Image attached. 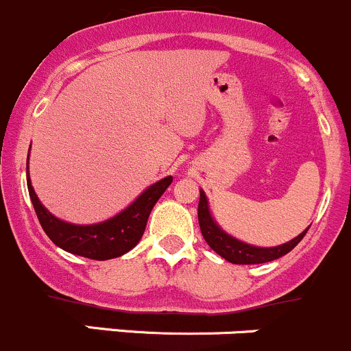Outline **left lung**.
Here are the masks:
<instances>
[{"mask_svg": "<svg viewBox=\"0 0 351 351\" xmlns=\"http://www.w3.org/2000/svg\"><path fill=\"white\" fill-rule=\"evenodd\" d=\"M197 220H199L201 234H203L208 245H210L218 256L227 259L228 263H234V265H261V263L275 261V259L289 254L295 245L304 239V235L307 234L308 230L307 227L300 235H297V237L292 239L290 242L276 245V247H256V245L245 244V242L237 241V239L228 235L227 232H223L218 227L217 221L211 217L206 194H204L203 191H199Z\"/></svg>", "mask_w": 351, "mask_h": 351, "instance_id": "1", "label": "left lung"}]
</instances>
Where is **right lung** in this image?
<instances>
[{
  "label": "right lung",
  "mask_w": 351,
  "mask_h": 351,
  "mask_svg": "<svg viewBox=\"0 0 351 351\" xmlns=\"http://www.w3.org/2000/svg\"><path fill=\"white\" fill-rule=\"evenodd\" d=\"M172 182V177H164L143 191L126 210L106 221L92 225H75L54 217L39 201L29 177V158H27V187L37 218L47 237L64 251L97 261L119 258L140 242L147 227L148 217L158 197L165 193Z\"/></svg>",
  "instance_id": "right-lung-1"
}]
</instances>
